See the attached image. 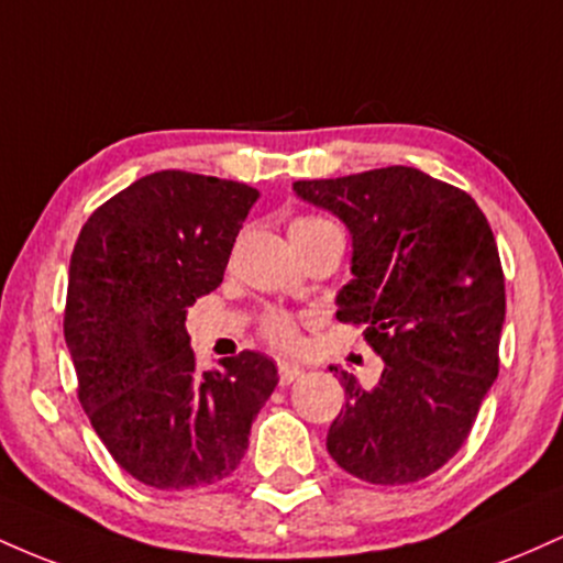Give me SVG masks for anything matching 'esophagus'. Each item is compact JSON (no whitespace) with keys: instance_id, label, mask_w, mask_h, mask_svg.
<instances>
[{"instance_id":"34e87169","label":"esophagus","mask_w":563,"mask_h":563,"mask_svg":"<svg viewBox=\"0 0 563 563\" xmlns=\"http://www.w3.org/2000/svg\"><path fill=\"white\" fill-rule=\"evenodd\" d=\"M277 376H280V386H288L303 376V367L296 363H277Z\"/></svg>"}]
</instances>
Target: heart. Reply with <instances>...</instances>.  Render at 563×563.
<instances>
[{"mask_svg":"<svg viewBox=\"0 0 563 563\" xmlns=\"http://www.w3.org/2000/svg\"><path fill=\"white\" fill-rule=\"evenodd\" d=\"M328 228H333L328 219L303 214V217L290 219L288 235H290V241H294L296 249H301L303 243H309L314 235H320V232ZM262 335L275 349H283V352H294V349L299 346V328H296L294 318L286 312H269L262 322Z\"/></svg>","mask_w":563,"mask_h":563,"instance_id":"1","label":"heart"}]
</instances>
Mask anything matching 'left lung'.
I'll list each match as a JSON object with an SVG mask.
<instances>
[{"label": "left lung", "instance_id": "left-lung-1", "mask_svg": "<svg viewBox=\"0 0 563 563\" xmlns=\"http://www.w3.org/2000/svg\"><path fill=\"white\" fill-rule=\"evenodd\" d=\"M294 190L349 228L354 277L335 318L365 325L384 360L373 389L341 373L346 405L328 452L371 484L426 479L466 442L500 367L506 280L487 217L468 192L412 166Z\"/></svg>", "mask_w": 563, "mask_h": 563}]
</instances>
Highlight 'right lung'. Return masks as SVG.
<instances>
[{
	"mask_svg": "<svg viewBox=\"0 0 563 563\" xmlns=\"http://www.w3.org/2000/svg\"><path fill=\"white\" fill-rule=\"evenodd\" d=\"M260 190L166 169L115 192L70 254L66 344L79 402L113 461L156 489L217 484L241 466L277 386L260 352L198 371L185 320L224 277Z\"/></svg>",
	"mask_w": 563,
	"mask_h": 563,
	"instance_id": "right-lung-1",
	"label": "right lung"
}]
</instances>
